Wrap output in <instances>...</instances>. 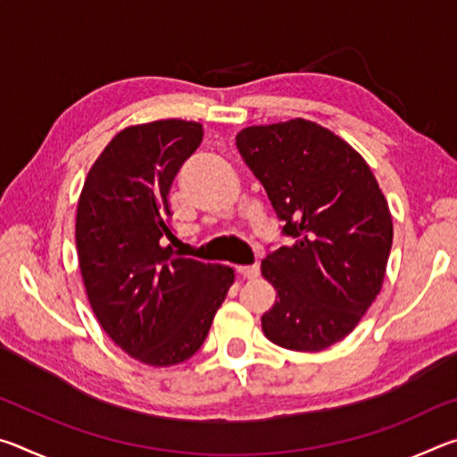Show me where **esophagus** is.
Here are the masks:
<instances>
[{
	"label": "esophagus",
	"mask_w": 457,
	"mask_h": 457,
	"mask_svg": "<svg viewBox=\"0 0 457 457\" xmlns=\"http://www.w3.org/2000/svg\"><path fill=\"white\" fill-rule=\"evenodd\" d=\"M237 272L242 278H245V280H253V278L260 276V268L258 266H239Z\"/></svg>",
	"instance_id": "34e87169"
}]
</instances>
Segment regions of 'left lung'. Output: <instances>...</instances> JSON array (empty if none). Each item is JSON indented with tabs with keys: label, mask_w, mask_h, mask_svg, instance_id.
Segmentation results:
<instances>
[{
	"label": "left lung",
	"mask_w": 457,
	"mask_h": 457,
	"mask_svg": "<svg viewBox=\"0 0 457 457\" xmlns=\"http://www.w3.org/2000/svg\"><path fill=\"white\" fill-rule=\"evenodd\" d=\"M236 145L294 237L262 262L276 290L262 330L282 349H328L381 292L393 244L383 191L367 161L312 120L247 127Z\"/></svg>",
	"instance_id": "obj_1"
}]
</instances>
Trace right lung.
<instances>
[{"label":"right lung","mask_w":457,"mask_h":457,"mask_svg":"<svg viewBox=\"0 0 457 457\" xmlns=\"http://www.w3.org/2000/svg\"><path fill=\"white\" fill-rule=\"evenodd\" d=\"M201 138L204 127L181 119L122 129L90 167L76 210L92 312L114 345L151 367L199 351L236 278L229 266L183 258L166 243L177 239L169 189Z\"/></svg>","instance_id":"1"}]
</instances>
